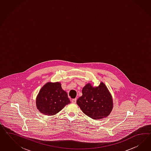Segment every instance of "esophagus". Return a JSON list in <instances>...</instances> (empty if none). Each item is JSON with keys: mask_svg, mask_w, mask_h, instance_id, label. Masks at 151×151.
I'll return each mask as SVG.
<instances>
[{"mask_svg": "<svg viewBox=\"0 0 151 151\" xmlns=\"http://www.w3.org/2000/svg\"><path fill=\"white\" fill-rule=\"evenodd\" d=\"M71 102L73 103V104H75L76 102V99H73L71 100Z\"/></svg>", "mask_w": 151, "mask_h": 151, "instance_id": "1", "label": "esophagus"}]
</instances>
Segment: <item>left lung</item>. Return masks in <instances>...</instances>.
Returning a JSON list of instances; mask_svg holds the SVG:
<instances>
[{
	"label": "left lung",
	"instance_id": "left-lung-1",
	"mask_svg": "<svg viewBox=\"0 0 151 151\" xmlns=\"http://www.w3.org/2000/svg\"><path fill=\"white\" fill-rule=\"evenodd\" d=\"M82 93L76 103L85 114L94 119L105 118L110 114L113 108L112 98L103 82L95 87L87 83Z\"/></svg>",
	"mask_w": 151,
	"mask_h": 151
}]
</instances>
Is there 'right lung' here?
Returning a JSON list of instances; mask_svg holds the SVG:
<instances>
[{"mask_svg":"<svg viewBox=\"0 0 151 151\" xmlns=\"http://www.w3.org/2000/svg\"><path fill=\"white\" fill-rule=\"evenodd\" d=\"M70 103L68 94L60 82H47L42 87L37 96V109L43 114L52 116Z\"/></svg>","mask_w":151,"mask_h":151,"instance_id":"right-lung-1","label":"right lung"}]
</instances>
